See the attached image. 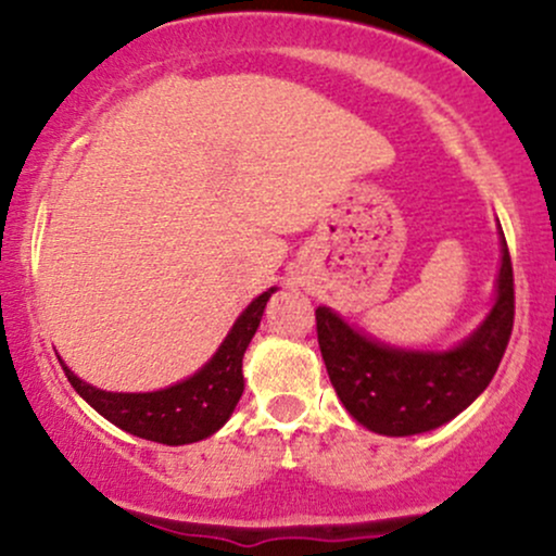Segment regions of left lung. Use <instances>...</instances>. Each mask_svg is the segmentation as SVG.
<instances>
[{
    "label": "left lung",
    "mask_w": 556,
    "mask_h": 556,
    "mask_svg": "<svg viewBox=\"0 0 556 556\" xmlns=\"http://www.w3.org/2000/svg\"><path fill=\"white\" fill-rule=\"evenodd\" d=\"M515 321V279L502 232L496 303L468 340L444 353L389 348L334 311L316 308L321 358L337 397L358 424L384 437L439 429L473 402L500 368Z\"/></svg>",
    "instance_id": "1"
}]
</instances>
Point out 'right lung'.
I'll return each mask as SVG.
<instances>
[{"label": "right lung", "mask_w": 556, "mask_h": 556, "mask_svg": "<svg viewBox=\"0 0 556 556\" xmlns=\"http://www.w3.org/2000/svg\"><path fill=\"white\" fill-rule=\"evenodd\" d=\"M271 290L248 305L238 316L235 327L229 329L225 342L214 353V358L201 371L180 381V384L159 389V392H104L86 381H80L62 363L67 381L75 387L96 413H101L110 424L132 433V437L149 439L156 444H193L212 437L227 424L242 394V355L256 334L261 316H264L266 300Z\"/></svg>", "instance_id": "1"}]
</instances>
